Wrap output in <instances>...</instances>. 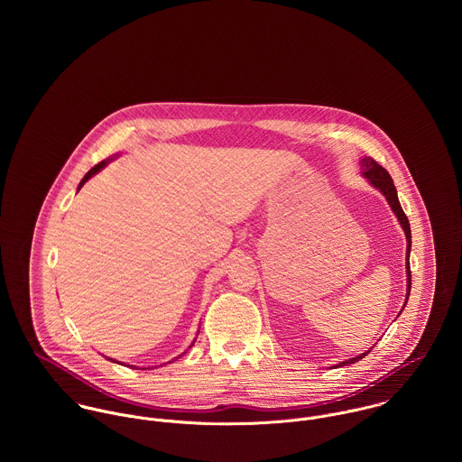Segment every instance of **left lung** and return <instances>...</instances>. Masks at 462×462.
Listing matches in <instances>:
<instances>
[{"mask_svg":"<svg viewBox=\"0 0 462 462\" xmlns=\"http://www.w3.org/2000/svg\"><path fill=\"white\" fill-rule=\"evenodd\" d=\"M361 172H363V176L370 181V185H372L374 189H377L379 192H383V196L386 198L388 204L392 206V209H393V213H395L396 218H398V222H400V226H402V229H403V233H405V240H407V251H405L407 295H405V302H407L409 291H411V266H409V254H411V226H409V220H407V217H405V213H403V209H402V206H400V200H398V196H396L395 185H393V180H392L390 172H388L384 167H381V165H379L374 158H370V156L361 160ZM403 308H405V304H403ZM403 308H402V311H403ZM402 311H400V313H402ZM370 350H372V348H370ZM370 350L359 354L357 357H352V359H346V361L337 363L336 368H337V366H348V365H352V363H357V361L363 359Z\"/></svg>","mask_w":462,"mask_h":462,"instance_id":"obj_1","label":"left lung"}]
</instances>
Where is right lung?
Instances as JSON below:
<instances>
[{
    "mask_svg": "<svg viewBox=\"0 0 462 462\" xmlns=\"http://www.w3.org/2000/svg\"><path fill=\"white\" fill-rule=\"evenodd\" d=\"M108 162H110V160H103V162H99L96 167H92V169H90V171H88V172L83 176V180L79 181V185H78V190H79V189H81V187H83V185H85V183H87V181H88V180H90L94 174H97L101 169H105V167L108 165ZM110 361H114V359H110ZM114 363H119V361H114Z\"/></svg>",
    "mask_w": 462,
    "mask_h": 462,
    "instance_id": "obj_1",
    "label": "right lung"
}]
</instances>
